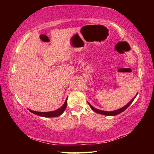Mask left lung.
<instances>
[{"instance_id":"1","label":"left lung","mask_w":154,"mask_h":154,"mask_svg":"<svg viewBox=\"0 0 154 154\" xmlns=\"http://www.w3.org/2000/svg\"><path fill=\"white\" fill-rule=\"evenodd\" d=\"M137 95L134 96V98H132L131 100L130 101V102L127 104L126 105H125L124 107H122V108H121V109H118V110H116V111H102V110H99V109H96V108H94V107H93V106L90 105V104L89 103H88V105H89V106H90V108L92 109V110L94 111V112H96V113H99V114H102V115H105V116H116V115H118V114H119V113H121L122 112H123L124 111H125L126 110V109L128 107V106L131 105V103L133 102V100H134V98H136V96H137Z\"/></svg>"}]
</instances>
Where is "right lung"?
I'll return each mask as SVG.
<instances>
[{"label": "right lung", "mask_w": 154, "mask_h": 154, "mask_svg": "<svg viewBox=\"0 0 154 154\" xmlns=\"http://www.w3.org/2000/svg\"><path fill=\"white\" fill-rule=\"evenodd\" d=\"M66 105H67V98L66 100H65V103H64V105H62L60 108L57 109L56 111H49V112H38V111L30 110V109H28V110H29L31 113L36 114L37 115V116H39L41 117H45V118H54V117H58L62 114V113L64 111L66 107Z\"/></svg>", "instance_id": "obj_1"}]
</instances>
